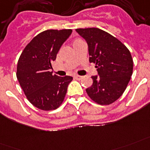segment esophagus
Instances as JSON below:
<instances>
[{"label": "esophagus", "instance_id": "obj_1", "mask_svg": "<svg viewBox=\"0 0 150 150\" xmlns=\"http://www.w3.org/2000/svg\"><path fill=\"white\" fill-rule=\"evenodd\" d=\"M74 78L76 79V80H81V79L83 78V76H79V75H75V76H74Z\"/></svg>", "mask_w": 150, "mask_h": 150}]
</instances>
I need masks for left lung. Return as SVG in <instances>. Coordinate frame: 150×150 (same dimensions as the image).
Wrapping results in <instances>:
<instances>
[{
    "label": "left lung",
    "mask_w": 150,
    "mask_h": 150,
    "mask_svg": "<svg viewBox=\"0 0 150 150\" xmlns=\"http://www.w3.org/2000/svg\"><path fill=\"white\" fill-rule=\"evenodd\" d=\"M88 44L89 62L96 65L98 74L86 89L98 104L110 105L122 96L131 80L133 60L129 50L118 39L98 28L76 29Z\"/></svg>",
    "instance_id": "obj_1"
}]
</instances>
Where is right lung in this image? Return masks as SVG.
<instances>
[{"instance_id": "right-lung-1", "label": "right lung", "mask_w": 150, "mask_h": 150, "mask_svg": "<svg viewBox=\"0 0 150 150\" xmlns=\"http://www.w3.org/2000/svg\"><path fill=\"white\" fill-rule=\"evenodd\" d=\"M72 30H47L39 33L22 52L16 76L26 98L35 107L42 110H55L62 104L67 94L70 76L53 75L52 63Z\"/></svg>"}]
</instances>
